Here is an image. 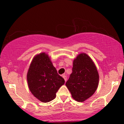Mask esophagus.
I'll return each mask as SVG.
<instances>
[{"label":"esophagus","mask_w":124,"mask_h":124,"mask_svg":"<svg viewBox=\"0 0 124 124\" xmlns=\"http://www.w3.org/2000/svg\"><path fill=\"white\" fill-rule=\"evenodd\" d=\"M62 77H63V78L64 79V80H65V82H66V80H67V78H66V76H65V75H62Z\"/></svg>","instance_id":"esophagus-1"}]
</instances>
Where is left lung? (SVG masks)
I'll use <instances>...</instances> for the list:
<instances>
[{
    "mask_svg": "<svg viewBox=\"0 0 124 124\" xmlns=\"http://www.w3.org/2000/svg\"><path fill=\"white\" fill-rule=\"evenodd\" d=\"M99 75L89 55L80 53L73 61L72 73L66 83L73 99L83 102L93 96L98 87Z\"/></svg>",
    "mask_w": 124,
    "mask_h": 124,
    "instance_id": "8db88e82",
    "label": "left lung"
}]
</instances>
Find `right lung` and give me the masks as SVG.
<instances>
[{
  "mask_svg": "<svg viewBox=\"0 0 124 124\" xmlns=\"http://www.w3.org/2000/svg\"><path fill=\"white\" fill-rule=\"evenodd\" d=\"M28 86L35 97L48 103L56 97L59 88L65 84L45 52L37 54L31 61L27 74Z\"/></svg>",
  "mask_w": 124,
  "mask_h": 124,
  "instance_id": "1",
  "label": "right lung"
}]
</instances>
